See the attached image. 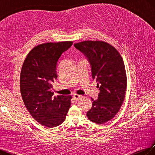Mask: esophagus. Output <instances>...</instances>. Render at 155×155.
Wrapping results in <instances>:
<instances>
[{
	"instance_id": "obj_1",
	"label": "esophagus",
	"mask_w": 155,
	"mask_h": 155,
	"mask_svg": "<svg viewBox=\"0 0 155 155\" xmlns=\"http://www.w3.org/2000/svg\"><path fill=\"white\" fill-rule=\"evenodd\" d=\"M82 96L81 95H78V94H74V95H73V98L74 99H75V100H78V98H81Z\"/></svg>"
}]
</instances>
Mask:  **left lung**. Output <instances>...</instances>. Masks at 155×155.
<instances>
[{
	"label": "left lung",
	"instance_id": "obj_1",
	"mask_svg": "<svg viewBox=\"0 0 155 155\" xmlns=\"http://www.w3.org/2000/svg\"><path fill=\"white\" fill-rule=\"evenodd\" d=\"M74 46L87 58L91 77L97 81L100 91L97 100L91 98L92 107L86 115L91 121L103 124L116 116L125 99L124 62L119 52L106 42L86 41Z\"/></svg>",
	"mask_w": 155,
	"mask_h": 155
}]
</instances>
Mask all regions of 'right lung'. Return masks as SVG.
<instances>
[{
    "mask_svg": "<svg viewBox=\"0 0 155 155\" xmlns=\"http://www.w3.org/2000/svg\"><path fill=\"white\" fill-rule=\"evenodd\" d=\"M72 44L65 41L37 46L29 52L21 68L20 91L23 102L34 120L46 127L61 124L71 106V95L53 97L51 88L57 78L58 60Z\"/></svg>",
    "mask_w": 155,
    "mask_h": 155,
    "instance_id": "1",
    "label": "right lung"
}]
</instances>
